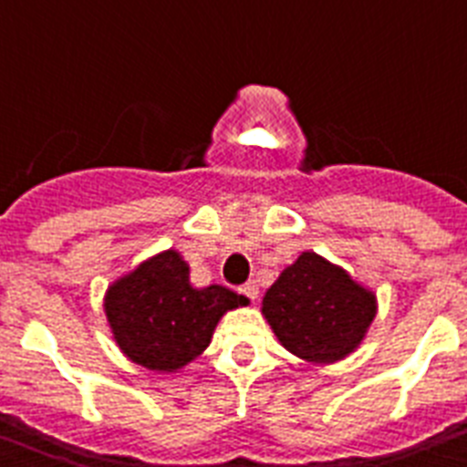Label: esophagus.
Segmentation results:
<instances>
[{
  "label": "esophagus",
  "mask_w": 467,
  "mask_h": 467,
  "mask_svg": "<svg viewBox=\"0 0 467 467\" xmlns=\"http://www.w3.org/2000/svg\"><path fill=\"white\" fill-rule=\"evenodd\" d=\"M238 292H241V295H245L250 301H254V299H257V295H259V287H257V283H254V280H250V283L241 285V287H238Z\"/></svg>",
  "instance_id": "obj_1"
}]
</instances>
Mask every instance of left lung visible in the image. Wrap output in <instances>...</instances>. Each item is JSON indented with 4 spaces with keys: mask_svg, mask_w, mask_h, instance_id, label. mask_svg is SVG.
Instances as JSON below:
<instances>
[{
    "mask_svg": "<svg viewBox=\"0 0 467 467\" xmlns=\"http://www.w3.org/2000/svg\"><path fill=\"white\" fill-rule=\"evenodd\" d=\"M262 313L285 348L308 362H337L377 316L372 292L316 253H304L264 296Z\"/></svg>",
    "mask_w": 467,
    "mask_h": 467,
    "instance_id": "left-lung-1",
    "label": "left lung"
}]
</instances>
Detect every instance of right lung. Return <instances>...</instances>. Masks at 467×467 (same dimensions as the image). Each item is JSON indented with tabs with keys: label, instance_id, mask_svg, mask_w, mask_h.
Instances as JSON below:
<instances>
[{
	"label": "right lung",
	"instance_id": "1",
	"mask_svg": "<svg viewBox=\"0 0 467 467\" xmlns=\"http://www.w3.org/2000/svg\"><path fill=\"white\" fill-rule=\"evenodd\" d=\"M222 285L193 287L180 253L156 254L107 292L105 313L119 348L154 372H175L201 356L226 311L245 306Z\"/></svg>",
	"mask_w": 467,
	"mask_h": 467
}]
</instances>
